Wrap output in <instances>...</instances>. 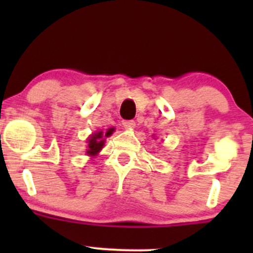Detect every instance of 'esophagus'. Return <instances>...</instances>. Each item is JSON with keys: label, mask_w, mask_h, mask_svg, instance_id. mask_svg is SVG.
<instances>
[{"label": "esophagus", "mask_w": 253, "mask_h": 253, "mask_svg": "<svg viewBox=\"0 0 253 253\" xmlns=\"http://www.w3.org/2000/svg\"><path fill=\"white\" fill-rule=\"evenodd\" d=\"M122 126H124V128H126V129H132V128H134V126H136V122L134 121H124L122 122Z\"/></svg>", "instance_id": "34e87169"}]
</instances>
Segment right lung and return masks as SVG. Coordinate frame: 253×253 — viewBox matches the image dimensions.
Wrapping results in <instances>:
<instances>
[{"mask_svg": "<svg viewBox=\"0 0 253 253\" xmlns=\"http://www.w3.org/2000/svg\"><path fill=\"white\" fill-rule=\"evenodd\" d=\"M114 132V128H110L105 134L101 131L95 132V133L91 134L88 138V149H86V154L94 157V155L98 154L104 147V143H105V138L104 137H109Z\"/></svg>", "mask_w": 253, "mask_h": 253, "instance_id": "add662e5", "label": "right lung"}]
</instances>
